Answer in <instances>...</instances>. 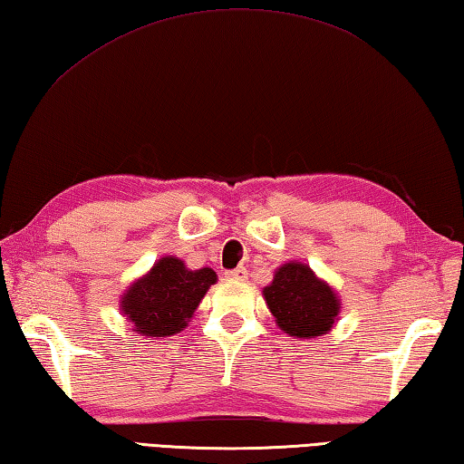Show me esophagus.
Segmentation results:
<instances>
[{"label":"esophagus","instance_id":"esophagus-1","mask_svg":"<svg viewBox=\"0 0 464 464\" xmlns=\"http://www.w3.org/2000/svg\"><path fill=\"white\" fill-rule=\"evenodd\" d=\"M229 280H237V282H243L247 277V269L246 267H235V269H229V272L225 274Z\"/></svg>","mask_w":464,"mask_h":464}]
</instances>
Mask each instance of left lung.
Instances as JSON below:
<instances>
[{"mask_svg":"<svg viewBox=\"0 0 464 464\" xmlns=\"http://www.w3.org/2000/svg\"><path fill=\"white\" fill-rule=\"evenodd\" d=\"M264 298L280 331L294 339L328 334L341 313V298L333 285L302 261L277 267L272 284L264 288Z\"/></svg>","mask_w":464,"mask_h":464,"instance_id":"8db88e82","label":"left lung"}]
</instances>
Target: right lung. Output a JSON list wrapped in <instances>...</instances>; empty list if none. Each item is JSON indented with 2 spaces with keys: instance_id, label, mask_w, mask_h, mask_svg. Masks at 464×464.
Here are the masks:
<instances>
[{
  "instance_id": "1",
  "label": "right lung",
  "mask_w": 464,
  "mask_h": 464,
  "mask_svg": "<svg viewBox=\"0 0 464 464\" xmlns=\"http://www.w3.org/2000/svg\"><path fill=\"white\" fill-rule=\"evenodd\" d=\"M215 282L217 274L210 267L188 269L182 259L164 256L128 285L120 310L131 323V331L146 339L179 334Z\"/></svg>"
}]
</instances>
